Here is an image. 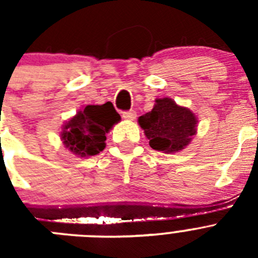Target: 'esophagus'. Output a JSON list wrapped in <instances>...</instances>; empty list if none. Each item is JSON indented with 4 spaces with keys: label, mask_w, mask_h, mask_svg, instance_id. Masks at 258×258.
Masks as SVG:
<instances>
[{
    "label": "esophagus",
    "mask_w": 258,
    "mask_h": 258,
    "mask_svg": "<svg viewBox=\"0 0 258 258\" xmlns=\"http://www.w3.org/2000/svg\"><path fill=\"white\" fill-rule=\"evenodd\" d=\"M122 117L125 120H134L137 117V113L134 111H126V112H122Z\"/></svg>",
    "instance_id": "esophagus-1"
}]
</instances>
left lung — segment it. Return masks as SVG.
<instances>
[{
    "instance_id": "1",
    "label": "left lung",
    "mask_w": 258,
    "mask_h": 258,
    "mask_svg": "<svg viewBox=\"0 0 258 258\" xmlns=\"http://www.w3.org/2000/svg\"><path fill=\"white\" fill-rule=\"evenodd\" d=\"M150 146L164 154L179 152L187 147L198 132L197 115L172 98H156L154 108L138 117Z\"/></svg>"
}]
</instances>
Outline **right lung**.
<instances>
[{
	"mask_svg": "<svg viewBox=\"0 0 258 258\" xmlns=\"http://www.w3.org/2000/svg\"><path fill=\"white\" fill-rule=\"evenodd\" d=\"M121 120L111 102L79 109L61 126L60 140L66 149L79 157L94 156L106 147V134Z\"/></svg>",
	"mask_w": 258,
	"mask_h": 258,
	"instance_id": "obj_1",
	"label": "right lung"
}]
</instances>
